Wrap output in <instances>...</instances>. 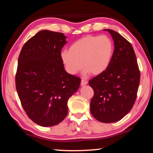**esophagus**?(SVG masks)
Here are the masks:
<instances>
[{
  "instance_id": "34e87169",
  "label": "esophagus",
  "mask_w": 153,
  "mask_h": 153,
  "mask_svg": "<svg viewBox=\"0 0 153 153\" xmlns=\"http://www.w3.org/2000/svg\"><path fill=\"white\" fill-rule=\"evenodd\" d=\"M88 84V82L86 79L84 78H82L81 80V85L82 86H85V85H86Z\"/></svg>"
}]
</instances>
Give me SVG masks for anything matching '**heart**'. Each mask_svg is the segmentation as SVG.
<instances>
[{
	"mask_svg": "<svg viewBox=\"0 0 153 153\" xmlns=\"http://www.w3.org/2000/svg\"><path fill=\"white\" fill-rule=\"evenodd\" d=\"M113 51V43L108 36H86L72 44L69 51L61 52V59L69 74H76L84 67L85 74L99 75L109 66Z\"/></svg>",
	"mask_w": 153,
	"mask_h": 153,
	"instance_id": "1",
	"label": "heart"
}]
</instances>
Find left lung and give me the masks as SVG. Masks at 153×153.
I'll use <instances>...</instances> for the list:
<instances>
[{
	"label": "left lung",
	"instance_id": "left-lung-1",
	"mask_svg": "<svg viewBox=\"0 0 153 153\" xmlns=\"http://www.w3.org/2000/svg\"><path fill=\"white\" fill-rule=\"evenodd\" d=\"M104 30L112 36L115 49L107 70L88 82L94 92L90 112L100 122L113 123L121 120L132 108L140 74L131 44L115 31Z\"/></svg>",
	"mask_w": 153,
	"mask_h": 153
}]
</instances>
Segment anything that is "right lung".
Wrapping results in <instances>:
<instances>
[{
    "mask_svg": "<svg viewBox=\"0 0 153 153\" xmlns=\"http://www.w3.org/2000/svg\"><path fill=\"white\" fill-rule=\"evenodd\" d=\"M63 33L42 30L28 40L18 59L15 85L28 117L43 127L57 125L68 113L67 101L81 79L67 73L61 59Z\"/></svg>",
    "mask_w": 153,
    "mask_h": 153,
    "instance_id": "obj_1",
    "label": "right lung"
}]
</instances>
